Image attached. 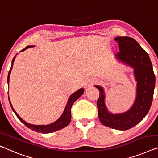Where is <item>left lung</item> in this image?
Returning <instances> with one entry per match:
<instances>
[{
    "label": "left lung",
    "mask_w": 158,
    "mask_h": 158,
    "mask_svg": "<svg viewBox=\"0 0 158 158\" xmlns=\"http://www.w3.org/2000/svg\"><path fill=\"white\" fill-rule=\"evenodd\" d=\"M119 45L116 57L134 68L137 81V96L131 109L123 114H112L107 111L104 103L103 90L99 91L97 105L98 118L103 125L120 131L128 130L142 121L151 106L155 84V77L148 54L138 42L129 37H118L114 39Z\"/></svg>",
    "instance_id": "8db88e82"
}]
</instances>
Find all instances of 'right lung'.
<instances>
[{"label": "right lung", "mask_w": 158, "mask_h": 158, "mask_svg": "<svg viewBox=\"0 0 158 158\" xmlns=\"http://www.w3.org/2000/svg\"><path fill=\"white\" fill-rule=\"evenodd\" d=\"M31 47H32V46H27L25 49H22L21 52L24 51V50H25V49L29 48H31ZM14 60H15V57H14L13 59V60H12L11 67H10V71H9V72H8V83L9 82V78H10V71H11L12 67H13ZM84 91V89H80L78 91H77L76 92H74V94H72L71 96H70L69 98V100H68L67 104V106H66L64 112H63L62 115L60 116V118H59L57 121L54 122L53 123H51L49 125H46V126H36V125H32V124L27 123V122H25V121H23V120L17 114V113L15 111V110L13 109V108L12 107L10 101H9V102H10V104L11 106L12 109H13V112L15 113L16 116L18 117V118L20 120V121L22 122V123L24 124L25 126H26L28 128L31 129V130L34 131L40 132V133H52V132L60 130V129L64 128V127H66L69 125V123H70V121H71V117H72L71 116V115H72L71 114V109H72V106L73 103H74V102H76V100L78 99L80 96L83 94Z\"/></svg>", "instance_id": "add662e5"}]
</instances>
